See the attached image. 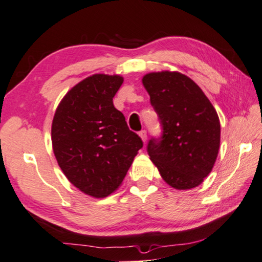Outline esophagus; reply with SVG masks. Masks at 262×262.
I'll return each instance as SVG.
<instances>
[{
	"mask_svg": "<svg viewBox=\"0 0 262 262\" xmlns=\"http://www.w3.org/2000/svg\"><path fill=\"white\" fill-rule=\"evenodd\" d=\"M139 135H140V138L142 139L143 142H146V141H147V132L144 130V129L140 130V132H139Z\"/></svg>",
	"mask_w": 262,
	"mask_h": 262,
	"instance_id": "esophagus-1",
	"label": "esophagus"
}]
</instances>
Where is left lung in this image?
<instances>
[{
  "instance_id": "left-lung-1",
  "label": "left lung",
  "mask_w": 262,
  "mask_h": 262,
  "mask_svg": "<svg viewBox=\"0 0 262 262\" xmlns=\"http://www.w3.org/2000/svg\"><path fill=\"white\" fill-rule=\"evenodd\" d=\"M159 116L162 134L147 151L172 188L192 189L212 170L221 144V122L199 86L178 72H152L142 79Z\"/></svg>"
}]
</instances>
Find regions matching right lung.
Segmentation results:
<instances>
[{"label":"right lung","instance_id":"obj_1","mask_svg":"<svg viewBox=\"0 0 262 262\" xmlns=\"http://www.w3.org/2000/svg\"><path fill=\"white\" fill-rule=\"evenodd\" d=\"M120 76L94 74L60 101L52 121V147L58 164L82 192L103 198L119 188L143 142L127 126L113 98Z\"/></svg>","mask_w":262,"mask_h":262}]
</instances>
